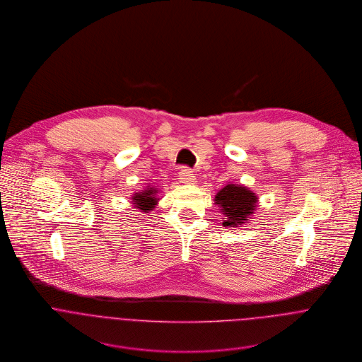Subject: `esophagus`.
<instances>
[{
    "label": "esophagus",
    "mask_w": 362,
    "mask_h": 362,
    "mask_svg": "<svg viewBox=\"0 0 362 362\" xmlns=\"http://www.w3.org/2000/svg\"><path fill=\"white\" fill-rule=\"evenodd\" d=\"M180 181L184 184H194L195 182V174L192 173L191 168L184 167L180 171Z\"/></svg>",
    "instance_id": "esophagus-1"
}]
</instances>
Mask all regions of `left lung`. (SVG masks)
<instances>
[{
	"instance_id": "1",
	"label": "left lung",
	"mask_w": 362,
	"mask_h": 362,
	"mask_svg": "<svg viewBox=\"0 0 362 362\" xmlns=\"http://www.w3.org/2000/svg\"><path fill=\"white\" fill-rule=\"evenodd\" d=\"M216 205H218L226 218L223 220L224 227H237L243 224L250 214L254 213L257 197L254 192L241 185L228 184L216 197Z\"/></svg>"
}]
</instances>
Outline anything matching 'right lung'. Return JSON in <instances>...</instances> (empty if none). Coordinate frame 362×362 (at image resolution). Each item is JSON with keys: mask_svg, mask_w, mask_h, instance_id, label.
Wrapping results in <instances>:
<instances>
[{"mask_svg": "<svg viewBox=\"0 0 362 362\" xmlns=\"http://www.w3.org/2000/svg\"><path fill=\"white\" fill-rule=\"evenodd\" d=\"M155 191L151 189H146L144 192H139L136 194L134 198H132V204L138 209H141L142 211H151L156 205V197H153Z\"/></svg>", "mask_w": 362, "mask_h": 362, "instance_id": "obj_1", "label": "right lung"}]
</instances>
